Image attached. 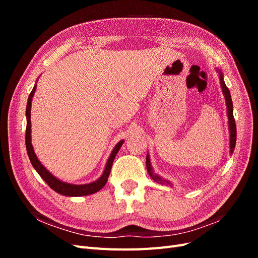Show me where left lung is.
I'll return each instance as SVG.
<instances>
[{"label": "left lung", "mask_w": 258, "mask_h": 258, "mask_svg": "<svg viewBox=\"0 0 258 258\" xmlns=\"http://www.w3.org/2000/svg\"><path fill=\"white\" fill-rule=\"evenodd\" d=\"M216 71L218 73V76H220V82H221V88L223 91V95L225 97V101H226V106H227V116H228V128H229V134H230V138H229V148H230V155L233 153V150H235L236 146V140H237V127H236V122H235V118H233V106H232V100H231V96H230V91L226 86L225 82H224V75L222 73V71L220 69H216ZM146 169L147 172L150 174V176L154 179L155 182H157L161 185H169L172 186V183L168 179L163 178L161 176H159L158 174H156L153 170V167L151 165V159H150V155H146Z\"/></svg>", "instance_id": "8db88e82"}]
</instances>
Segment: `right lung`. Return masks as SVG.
<instances>
[{"mask_svg":"<svg viewBox=\"0 0 258 258\" xmlns=\"http://www.w3.org/2000/svg\"><path fill=\"white\" fill-rule=\"evenodd\" d=\"M36 89V84L34 85V87L31 91L30 96L28 98V103H27V110H26V116H27V129H26V147H27V152L29 159L32 163L33 168L36 170V172L40 174V176L44 179V181L48 184L51 189H53L56 192L63 195V196H69V197H81V196H88V195L95 194L99 191L101 188H103V186L106 184L108 175H110L111 172V168L113 165V161L115 159V156L118 153L120 150V147L123 143V140L119 141L115 145L113 148V151L108 157L106 165L104 168V171L102 175H101L96 181H93L88 184H81V185H76V184H70L67 182H62L59 178H57L54 175H52L49 171L46 169L41 161L38 160L36 157V155L34 153V148L32 146V143H31V102H32V98L34 96V92Z\"/></svg>","mask_w":258,"mask_h":258,"instance_id":"add662e5","label":"right lung"}]
</instances>
